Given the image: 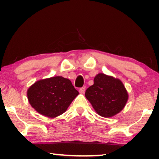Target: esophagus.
Instances as JSON below:
<instances>
[{
  "mask_svg": "<svg viewBox=\"0 0 159 159\" xmlns=\"http://www.w3.org/2000/svg\"><path fill=\"white\" fill-rule=\"evenodd\" d=\"M79 92H80V93H81V94H84V92H85V88H80Z\"/></svg>",
  "mask_w": 159,
  "mask_h": 159,
  "instance_id": "1",
  "label": "esophagus"
}]
</instances>
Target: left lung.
<instances>
[{
	"mask_svg": "<svg viewBox=\"0 0 159 159\" xmlns=\"http://www.w3.org/2000/svg\"><path fill=\"white\" fill-rule=\"evenodd\" d=\"M85 97L98 114L111 117L125 107L128 99L127 90L119 80L98 74L94 84L86 90Z\"/></svg>",
	"mask_w": 159,
	"mask_h": 159,
	"instance_id": "1",
	"label": "left lung"
}]
</instances>
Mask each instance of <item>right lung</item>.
Instances as JSON below:
<instances>
[{
  "label": "right lung",
  "mask_w": 159,
  "mask_h": 159,
  "mask_svg": "<svg viewBox=\"0 0 159 159\" xmlns=\"http://www.w3.org/2000/svg\"><path fill=\"white\" fill-rule=\"evenodd\" d=\"M78 94L70 80L62 77L40 80L27 91L28 100L32 107L50 118L64 114Z\"/></svg>",
  "instance_id": "obj_1"
}]
</instances>
